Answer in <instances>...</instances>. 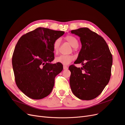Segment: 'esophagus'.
<instances>
[{
	"mask_svg": "<svg viewBox=\"0 0 125 125\" xmlns=\"http://www.w3.org/2000/svg\"><path fill=\"white\" fill-rule=\"evenodd\" d=\"M63 70H67V69H68V67L66 66H63Z\"/></svg>",
	"mask_w": 125,
	"mask_h": 125,
	"instance_id": "1",
	"label": "esophagus"
}]
</instances>
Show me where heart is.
<instances>
[{"instance_id": "heart-1", "label": "heart", "mask_w": 125, "mask_h": 125, "mask_svg": "<svg viewBox=\"0 0 125 125\" xmlns=\"http://www.w3.org/2000/svg\"><path fill=\"white\" fill-rule=\"evenodd\" d=\"M65 40L68 42L71 46L73 48L78 47L79 45L78 41L77 38L72 35H67L65 37ZM60 45V40L57 39L55 40L52 43V49L55 52H57L59 51V48ZM74 59V57L71 55H61L57 56L55 58V61L57 62L62 63L64 65H68L70 62L73 61Z\"/></svg>"}]
</instances>
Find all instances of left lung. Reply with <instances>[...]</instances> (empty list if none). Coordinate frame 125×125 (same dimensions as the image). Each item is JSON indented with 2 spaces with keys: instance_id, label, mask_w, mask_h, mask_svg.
<instances>
[{
  "instance_id": "obj_1",
  "label": "left lung",
  "mask_w": 125,
  "mask_h": 125,
  "mask_svg": "<svg viewBox=\"0 0 125 125\" xmlns=\"http://www.w3.org/2000/svg\"><path fill=\"white\" fill-rule=\"evenodd\" d=\"M80 37L82 47L71 71L70 85L74 95L82 100L95 99L102 92L109 81L113 63L112 55L104 39L88 28L72 30Z\"/></svg>"
}]
</instances>
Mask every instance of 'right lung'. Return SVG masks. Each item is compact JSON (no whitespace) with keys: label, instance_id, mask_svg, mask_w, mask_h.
<instances>
[{"label":"right lung","instance_id":"add662e5","mask_svg":"<svg viewBox=\"0 0 125 125\" xmlns=\"http://www.w3.org/2000/svg\"><path fill=\"white\" fill-rule=\"evenodd\" d=\"M65 33L38 28L22 35L15 47L12 63L18 88L34 100L46 97L53 89L55 78L63 69L54 59L52 43Z\"/></svg>","mask_w":125,"mask_h":125}]
</instances>
